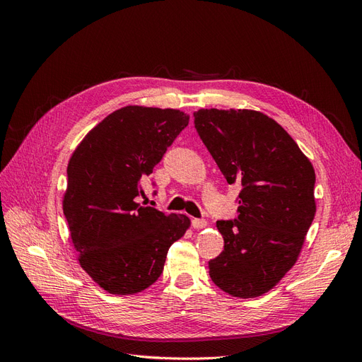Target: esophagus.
I'll list each match as a JSON object with an SVG mask.
<instances>
[{
    "label": "esophagus",
    "mask_w": 362,
    "mask_h": 362,
    "mask_svg": "<svg viewBox=\"0 0 362 362\" xmlns=\"http://www.w3.org/2000/svg\"><path fill=\"white\" fill-rule=\"evenodd\" d=\"M192 226L194 229L205 228L206 226V221H205V218H192Z\"/></svg>",
    "instance_id": "34e87169"
}]
</instances>
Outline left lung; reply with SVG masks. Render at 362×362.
I'll list each match as a JSON object with an SVG mask.
<instances>
[{
	"instance_id": "8db88e82",
	"label": "left lung",
	"mask_w": 362,
	"mask_h": 362,
	"mask_svg": "<svg viewBox=\"0 0 362 362\" xmlns=\"http://www.w3.org/2000/svg\"><path fill=\"white\" fill-rule=\"evenodd\" d=\"M194 128L228 184H240L238 217L217 221L221 255L208 262L216 286L257 298L286 276L314 221L315 173L298 144L255 110L194 112Z\"/></svg>"
}]
</instances>
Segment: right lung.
Instances as JSON below:
<instances>
[{
  "label": "right lung",
  "mask_w": 362,
  "mask_h": 362,
  "mask_svg": "<svg viewBox=\"0 0 362 362\" xmlns=\"http://www.w3.org/2000/svg\"><path fill=\"white\" fill-rule=\"evenodd\" d=\"M189 125L173 108L127 105L76 146L68 164L63 213L80 266L112 294L144 291L163 273L168 250L190 226L184 214L141 206V180Z\"/></svg>",
  "instance_id": "add662e5"
}]
</instances>
